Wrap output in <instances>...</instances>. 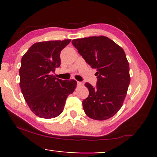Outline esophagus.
<instances>
[{
    "label": "esophagus",
    "mask_w": 157,
    "mask_h": 157,
    "mask_svg": "<svg viewBox=\"0 0 157 157\" xmlns=\"http://www.w3.org/2000/svg\"><path fill=\"white\" fill-rule=\"evenodd\" d=\"M82 84H83V83L80 82V81H77V85H78V86H81Z\"/></svg>",
    "instance_id": "1"
}]
</instances>
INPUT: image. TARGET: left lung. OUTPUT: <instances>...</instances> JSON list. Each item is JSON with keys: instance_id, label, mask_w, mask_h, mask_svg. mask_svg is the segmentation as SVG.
<instances>
[{"instance_id": "8db88e82", "label": "left lung", "mask_w": 157, "mask_h": 157, "mask_svg": "<svg viewBox=\"0 0 157 157\" xmlns=\"http://www.w3.org/2000/svg\"><path fill=\"white\" fill-rule=\"evenodd\" d=\"M86 62L96 68V86L86 83L89 95L83 101V110L91 119H110L123 105L130 83L129 64L123 48L106 36L72 40Z\"/></svg>"}]
</instances>
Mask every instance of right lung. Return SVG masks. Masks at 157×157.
Wrapping results in <instances>:
<instances>
[{
    "mask_svg": "<svg viewBox=\"0 0 157 157\" xmlns=\"http://www.w3.org/2000/svg\"><path fill=\"white\" fill-rule=\"evenodd\" d=\"M70 41L36 43L21 59V92L32 112L40 118L52 119L61 114L68 96L76 89L75 80H61L51 74L61 65L60 53Z\"/></svg>",
    "mask_w": 157,
    "mask_h": 157,
    "instance_id": "1",
    "label": "right lung"
}]
</instances>
